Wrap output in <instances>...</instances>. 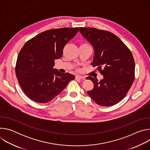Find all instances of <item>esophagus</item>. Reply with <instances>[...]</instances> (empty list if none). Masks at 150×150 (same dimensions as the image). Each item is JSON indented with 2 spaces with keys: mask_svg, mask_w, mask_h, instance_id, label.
<instances>
[{
  "mask_svg": "<svg viewBox=\"0 0 150 150\" xmlns=\"http://www.w3.org/2000/svg\"><path fill=\"white\" fill-rule=\"evenodd\" d=\"M75 79H85V78L84 76H79V75H76L75 76Z\"/></svg>",
  "mask_w": 150,
  "mask_h": 150,
  "instance_id": "obj_1",
  "label": "esophagus"
}]
</instances>
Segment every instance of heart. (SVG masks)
<instances>
[{
    "label": "heart",
    "mask_w": 150,
    "mask_h": 150,
    "mask_svg": "<svg viewBox=\"0 0 150 150\" xmlns=\"http://www.w3.org/2000/svg\"><path fill=\"white\" fill-rule=\"evenodd\" d=\"M82 45H87V44H82Z\"/></svg>",
    "instance_id": "obj_1"
}]
</instances>
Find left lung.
<instances>
[{"label": "left lung", "instance_id": "obj_1", "mask_svg": "<svg viewBox=\"0 0 150 150\" xmlns=\"http://www.w3.org/2000/svg\"><path fill=\"white\" fill-rule=\"evenodd\" d=\"M79 32L94 50L93 67H97L103 78L88 76L94 88L89 96L98 105L112 106L121 101L135 79V62L130 50L116 35L94 28L80 27Z\"/></svg>", "mask_w": 150, "mask_h": 150}]
</instances>
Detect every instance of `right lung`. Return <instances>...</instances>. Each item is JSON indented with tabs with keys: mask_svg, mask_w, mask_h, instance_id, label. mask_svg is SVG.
I'll return each instance as SVG.
<instances>
[{
	"mask_svg": "<svg viewBox=\"0 0 150 150\" xmlns=\"http://www.w3.org/2000/svg\"><path fill=\"white\" fill-rule=\"evenodd\" d=\"M79 28H61L42 32L28 40L17 57L15 73L25 94L33 101L46 103L65 88L75 76L53 69L67 42Z\"/></svg>",
	"mask_w": 150,
	"mask_h": 150,
	"instance_id": "right-lung-1",
	"label": "right lung"
}]
</instances>
